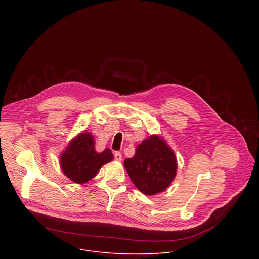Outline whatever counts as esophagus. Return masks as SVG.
<instances>
[{
  "mask_svg": "<svg viewBox=\"0 0 259 259\" xmlns=\"http://www.w3.org/2000/svg\"><path fill=\"white\" fill-rule=\"evenodd\" d=\"M115 160H116V161H119V162L122 161V155H121V153H119V152H116V153H115Z\"/></svg>",
  "mask_w": 259,
  "mask_h": 259,
  "instance_id": "obj_1",
  "label": "esophagus"
}]
</instances>
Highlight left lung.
<instances>
[{
  "mask_svg": "<svg viewBox=\"0 0 259 259\" xmlns=\"http://www.w3.org/2000/svg\"><path fill=\"white\" fill-rule=\"evenodd\" d=\"M124 167L135 187L147 196L164 192L177 171L174 152L158 135L144 139L136 147L135 155L124 161Z\"/></svg>",
  "mask_w": 259,
  "mask_h": 259,
  "instance_id": "left-lung-1",
  "label": "left lung"
}]
</instances>
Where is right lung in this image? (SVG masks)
I'll return each mask as SVG.
<instances>
[{
	"label": "right lung",
	"mask_w": 259,
	"mask_h": 259,
	"mask_svg": "<svg viewBox=\"0 0 259 259\" xmlns=\"http://www.w3.org/2000/svg\"><path fill=\"white\" fill-rule=\"evenodd\" d=\"M91 133L82 132L73 137L60 156V167L65 176L76 183H85L92 179L102 165L114 159L109 149L101 153L95 151Z\"/></svg>",
	"instance_id": "obj_1"
}]
</instances>
